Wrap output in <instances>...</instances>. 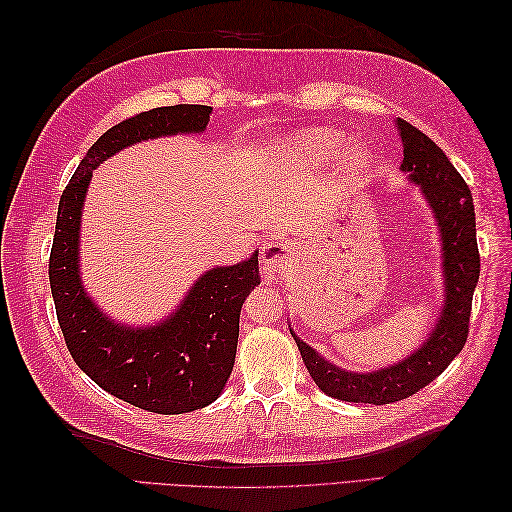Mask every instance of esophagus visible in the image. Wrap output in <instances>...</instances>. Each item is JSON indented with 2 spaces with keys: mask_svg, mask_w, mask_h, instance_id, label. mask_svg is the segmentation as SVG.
Wrapping results in <instances>:
<instances>
[{
  "mask_svg": "<svg viewBox=\"0 0 512 512\" xmlns=\"http://www.w3.org/2000/svg\"><path fill=\"white\" fill-rule=\"evenodd\" d=\"M294 252H297V247H294L290 241H269L265 243V247H262L260 252V258L262 262H265V267L271 271V273H284L286 271V265L290 262V258L294 256Z\"/></svg>",
  "mask_w": 512,
  "mask_h": 512,
  "instance_id": "obj_1",
  "label": "esophagus"
}]
</instances>
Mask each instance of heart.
<instances>
[{"label": "heart", "instance_id": "heart-1", "mask_svg": "<svg viewBox=\"0 0 512 512\" xmlns=\"http://www.w3.org/2000/svg\"><path fill=\"white\" fill-rule=\"evenodd\" d=\"M307 141L312 143V145H320L322 141H327V143H335V138H333V136H329V134H324V132H316V134H309Z\"/></svg>", "mask_w": 512, "mask_h": 512}]
</instances>
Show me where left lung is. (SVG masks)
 Listing matches in <instances>:
<instances>
[{
	"instance_id": "1",
	"label": "left lung",
	"mask_w": 512,
	"mask_h": 512,
	"mask_svg": "<svg viewBox=\"0 0 512 512\" xmlns=\"http://www.w3.org/2000/svg\"><path fill=\"white\" fill-rule=\"evenodd\" d=\"M395 126L404 143L401 170L410 173V179L423 190L442 232L446 301L442 316L421 348L401 363L371 371V374H354V371L335 367L290 329L318 389L329 397L354 401V404L382 406L406 399L425 389L451 365L466 346L472 294L480 273L476 218L468 183L429 136L404 119H397Z\"/></svg>"
}]
</instances>
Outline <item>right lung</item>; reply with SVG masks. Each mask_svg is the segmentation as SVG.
I'll return each instance as SVG.
<instances>
[{
    "instance_id": "right-lung-1",
    "label": "right lung",
    "mask_w": 512,
    "mask_h": 512,
    "mask_svg": "<svg viewBox=\"0 0 512 512\" xmlns=\"http://www.w3.org/2000/svg\"><path fill=\"white\" fill-rule=\"evenodd\" d=\"M209 113L211 106L177 104L117 123L91 145L57 209L49 282L72 359L106 393L158 414L205 408L222 393L235 365L241 305L260 284L258 252L198 277L177 312L156 327H123L100 312L81 284V209L91 173L106 158L147 138L203 132Z\"/></svg>"
}]
</instances>
